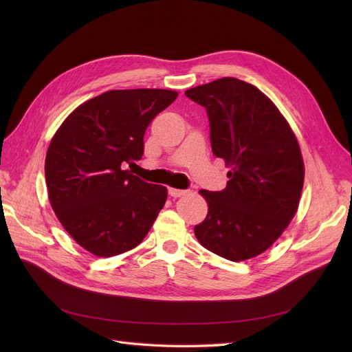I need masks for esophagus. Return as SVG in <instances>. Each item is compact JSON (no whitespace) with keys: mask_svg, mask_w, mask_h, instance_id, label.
<instances>
[{"mask_svg":"<svg viewBox=\"0 0 352 352\" xmlns=\"http://www.w3.org/2000/svg\"><path fill=\"white\" fill-rule=\"evenodd\" d=\"M186 194V190L184 189H175V188H168V195L173 197V198H177V197H182Z\"/></svg>","mask_w":352,"mask_h":352,"instance_id":"34e87169","label":"esophagus"}]
</instances>
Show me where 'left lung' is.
Listing matches in <instances>:
<instances>
[{"mask_svg":"<svg viewBox=\"0 0 352 352\" xmlns=\"http://www.w3.org/2000/svg\"><path fill=\"white\" fill-rule=\"evenodd\" d=\"M185 95L206 109L212 154L230 167L225 189L199 190L208 214L195 236L223 258H252L295 216L304 185L300 145L276 105L251 83L221 78Z\"/></svg>","mask_w":352,"mask_h":352,"instance_id":"left-lung-1","label":"left lung"}]
</instances>
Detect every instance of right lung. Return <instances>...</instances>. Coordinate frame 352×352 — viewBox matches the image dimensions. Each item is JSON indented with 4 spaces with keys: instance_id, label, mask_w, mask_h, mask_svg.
<instances>
[{
    "instance_id": "obj_1",
    "label": "right lung",
    "mask_w": 352,
    "mask_h": 352,
    "mask_svg": "<svg viewBox=\"0 0 352 352\" xmlns=\"http://www.w3.org/2000/svg\"><path fill=\"white\" fill-rule=\"evenodd\" d=\"M177 97L168 89H116L88 100L63 122L48 146L51 207L69 235L98 257L140 245L167 189L124 170L142 158L144 135Z\"/></svg>"
}]
</instances>
